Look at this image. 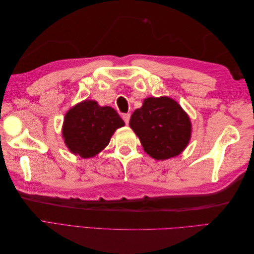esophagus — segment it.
I'll return each mask as SVG.
<instances>
[{"label":"esophagus","instance_id":"obj_1","mask_svg":"<svg viewBox=\"0 0 254 254\" xmlns=\"http://www.w3.org/2000/svg\"><path fill=\"white\" fill-rule=\"evenodd\" d=\"M123 120H124V122L126 123V125H128L129 120H130V113H126L123 115Z\"/></svg>","mask_w":254,"mask_h":254}]
</instances>
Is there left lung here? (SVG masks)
Instances as JSON below:
<instances>
[{
  "instance_id": "8db88e82",
  "label": "left lung",
  "mask_w": 254,
  "mask_h": 254,
  "mask_svg": "<svg viewBox=\"0 0 254 254\" xmlns=\"http://www.w3.org/2000/svg\"><path fill=\"white\" fill-rule=\"evenodd\" d=\"M129 126L146 153L156 160L180 155L188 146L191 124L189 115L174 99L148 97L130 118Z\"/></svg>"
}]
</instances>
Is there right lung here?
Segmentation results:
<instances>
[{"label": "right lung", "instance_id": "obj_1", "mask_svg": "<svg viewBox=\"0 0 254 254\" xmlns=\"http://www.w3.org/2000/svg\"><path fill=\"white\" fill-rule=\"evenodd\" d=\"M124 125V121L111 107H101L95 101L87 99L66 112L63 135L72 153L87 159L102 151L115 130Z\"/></svg>", "mask_w": 254, "mask_h": 254}]
</instances>
